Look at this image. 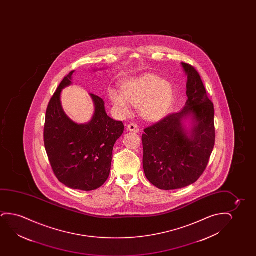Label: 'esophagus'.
Segmentation results:
<instances>
[{
	"label": "esophagus",
	"instance_id": "34e87169",
	"mask_svg": "<svg viewBox=\"0 0 256 256\" xmlns=\"http://www.w3.org/2000/svg\"><path fill=\"white\" fill-rule=\"evenodd\" d=\"M126 130L128 131H130V132H134V133H138L139 132V128L137 126L136 124H134V123H130L126 126Z\"/></svg>",
	"mask_w": 256,
	"mask_h": 256
}]
</instances>
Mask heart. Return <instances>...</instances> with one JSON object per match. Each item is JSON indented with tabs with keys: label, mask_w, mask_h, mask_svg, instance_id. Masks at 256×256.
Returning <instances> with one entry per match:
<instances>
[{
	"label": "heart",
	"mask_w": 256,
	"mask_h": 256,
	"mask_svg": "<svg viewBox=\"0 0 256 256\" xmlns=\"http://www.w3.org/2000/svg\"><path fill=\"white\" fill-rule=\"evenodd\" d=\"M109 98L122 116L130 114L131 104L139 106L144 119L156 120L166 116L172 108L175 91L168 80L154 74H145L123 84L122 94L111 89Z\"/></svg>",
	"instance_id": "obj_1"
}]
</instances>
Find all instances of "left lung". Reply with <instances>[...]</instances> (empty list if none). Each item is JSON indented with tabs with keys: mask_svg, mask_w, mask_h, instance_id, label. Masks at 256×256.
Here are the masks:
<instances>
[{
	"mask_svg": "<svg viewBox=\"0 0 256 256\" xmlns=\"http://www.w3.org/2000/svg\"><path fill=\"white\" fill-rule=\"evenodd\" d=\"M181 64L187 75L186 106L146 128L142 137L145 176L165 190L196 182L206 168L215 144L214 103L195 68ZM188 118L189 130L183 125Z\"/></svg>",
	"mask_w": 256,
	"mask_h": 256,
	"instance_id": "1",
	"label": "left lung"
}]
</instances>
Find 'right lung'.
Here are the masks:
<instances>
[{"label":"right lung","mask_w":256,"mask_h":256,"mask_svg":"<svg viewBox=\"0 0 256 256\" xmlns=\"http://www.w3.org/2000/svg\"><path fill=\"white\" fill-rule=\"evenodd\" d=\"M72 70L64 78L50 98L46 110L44 146L56 178L74 190H92L108 178L112 148L124 131L122 122L114 120L106 112L105 103L90 94L94 104L91 120L78 124L64 112L60 95L72 84Z\"/></svg>","instance_id":"1"}]
</instances>
